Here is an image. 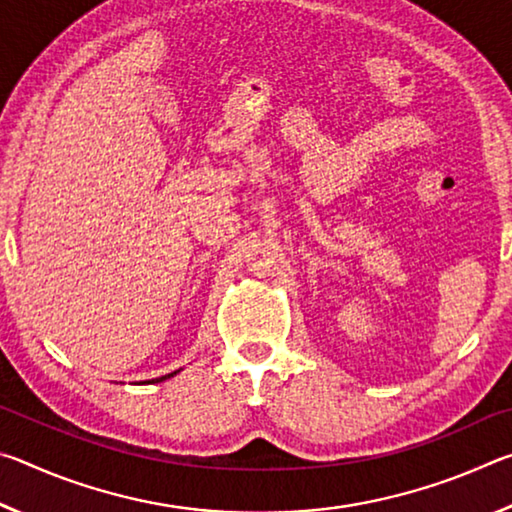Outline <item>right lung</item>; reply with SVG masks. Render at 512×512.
Segmentation results:
<instances>
[{"instance_id":"add662e5","label":"right lung","mask_w":512,"mask_h":512,"mask_svg":"<svg viewBox=\"0 0 512 512\" xmlns=\"http://www.w3.org/2000/svg\"><path fill=\"white\" fill-rule=\"evenodd\" d=\"M180 370H183V368H180ZM180 370H173V372H169V375H162V377H155V379H149V381H146V384H158V381H164V379H171L173 375H178V372Z\"/></svg>"}]
</instances>
